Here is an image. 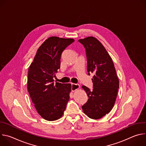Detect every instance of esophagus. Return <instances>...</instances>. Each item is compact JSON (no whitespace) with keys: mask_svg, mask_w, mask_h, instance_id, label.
I'll return each mask as SVG.
<instances>
[{"mask_svg":"<svg viewBox=\"0 0 146 146\" xmlns=\"http://www.w3.org/2000/svg\"><path fill=\"white\" fill-rule=\"evenodd\" d=\"M80 88V85L77 84H73L72 83V87H71V90L72 91H75L77 90H78Z\"/></svg>","mask_w":146,"mask_h":146,"instance_id":"obj_1","label":"esophagus"}]
</instances>
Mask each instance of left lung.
Here are the masks:
<instances>
[{
    "label": "left lung",
    "instance_id": "left-lung-1",
    "mask_svg": "<svg viewBox=\"0 0 146 146\" xmlns=\"http://www.w3.org/2000/svg\"><path fill=\"white\" fill-rule=\"evenodd\" d=\"M78 41L86 49L88 75L91 73L94 74L92 90L82 86L88 97L82 109L88 117L98 119L113 109L119 88V80L111 58L97 38L90 36Z\"/></svg>",
    "mask_w": 146,
    "mask_h": 146
}]
</instances>
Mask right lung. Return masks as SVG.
Wrapping results in <instances>:
<instances>
[{
  "instance_id": "add662e5",
  "label": "right lung",
  "mask_w": 146,
  "mask_h": 146,
  "mask_svg": "<svg viewBox=\"0 0 146 146\" xmlns=\"http://www.w3.org/2000/svg\"><path fill=\"white\" fill-rule=\"evenodd\" d=\"M74 41L73 38L50 37L40 46L28 74V90L37 113L47 121H55L64 114L69 100L70 84L54 82L60 68L63 51Z\"/></svg>"
}]
</instances>
